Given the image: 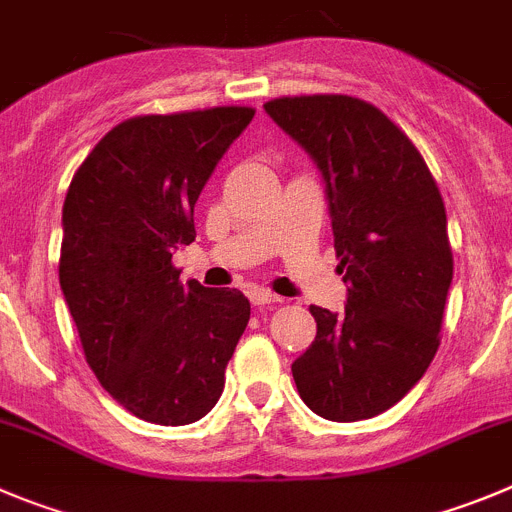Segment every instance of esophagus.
<instances>
[{
  "label": "esophagus",
  "instance_id": "obj_1",
  "mask_svg": "<svg viewBox=\"0 0 512 512\" xmlns=\"http://www.w3.org/2000/svg\"><path fill=\"white\" fill-rule=\"evenodd\" d=\"M251 302L256 304V307H271V304H279L281 297H276V294L266 292V289H253V292H251Z\"/></svg>",
  "mask_w": 512,
  "mask_h": 512
}]
</instances>
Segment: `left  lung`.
<instances>
[{
    "instance_id": "obj_1",
    "label": "left lung",
    "mask_w": 512,
    "mask_h": 512,
    "mask_svg": "<svg viewBox=\"0 0 512 512\" xmlns=\"http://www.w3.org/2000/svg\"><path fill=\"white\" fill-rule=\"evenodd\" d=\"M264 111L322 175L348 287L345 312L309 307L317 337L292 363L294 383L322 419H370L437 355L452 287L442 195L411 139L360 98H274Z\"/></svg>"
}]
</instances>
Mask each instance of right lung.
I'll use <instances>...</instances> for the list:
<instances>
[{
	"label": "right lung",
	"mask_w": 512,
	"mask_h": 512,
	"mask_svg": "<svg viewBox=\"0 0 512 512\" xmlns=\"http://www.w3.org/2000/svg\"><path fill=\"white\" fill-rule=\"evenodd\" d=\"M253 119L246 106L137 116L93 147L63 205L60 289L88 365L134 416L203 419L251 317L238 289L180 281L195 203Z\"/></svg>",
	"instance_id": "right-lung-1"
}]
</instances>
